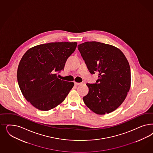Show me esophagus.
<instances>
[{
    "instance_id": "34e87169",
    "label": "esophagus",
    "mask_w": 153,
    "mask_h": 153,
    "mask_svg": "<svg viewBox=\"0 0 153 153\" xmlns=\"http://www.w3.org/2000/svg\"><path fill=\"white\" fill-rule=\"evenodd\" d=\"M74 84L76 85H81L82 84V83H77V82H74Z\"/></svg>"
}]
</instances>
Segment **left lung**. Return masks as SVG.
<instances>
[{"mask_svg":"<svg viewBox=\"0 0 153 153\" xmlns=\"http://www.w3.org/2000/svg\"><path fill=\"white\" fill-rule=\"evenodd\" d=\"M89 72L97 73L95 83L86 84L84 104L100 115L116 110L126 99L131 86V69L123 53L111 45L87 42L78 45Z\"/></svg>","mask_w":153,"mask_h":153,"instance_id":"1","label":"left lung"}]
</instances>
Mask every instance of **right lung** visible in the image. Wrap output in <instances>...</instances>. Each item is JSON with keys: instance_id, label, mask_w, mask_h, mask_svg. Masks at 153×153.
<instances>
[{"instance_id": "obj_1", "label": "right lung", "mask_w": 153, "mask_h": 153, "mask_svg": "<svg viewBox=\"0 0 153 153\" xmlns=\"http://www.w3.org/2000/svg\"><path fill=\"white\" fill-rule=\"evenodd\" d=\"M76 42H55L27 50L20 61L17 78L25 99L35 108L48 111L64 101L74 86L57 77L64 69Z\"/></svg>"}]
</instances>
